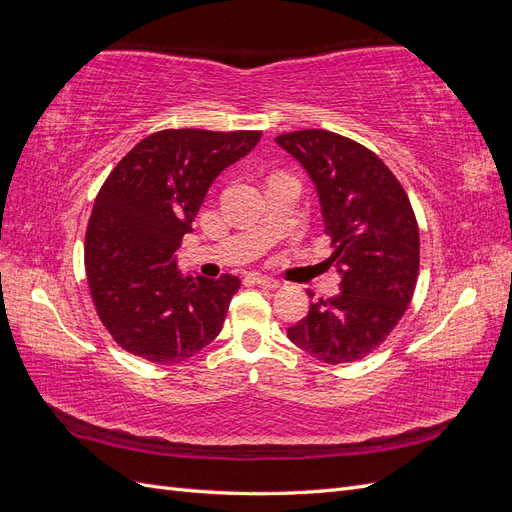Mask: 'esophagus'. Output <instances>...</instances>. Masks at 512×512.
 <instances>
[{"label":"esophagus","mask_w":512,"mask_h":512,"mask_svg":"<svg viewBox=\"0 0 512 512\" xmlns=\"http://www.w3.org/2000/svg\"><path fill=\"white\" fill-rule=\"evenodd\" d=\"M252 282H254L256 286H260V288H269V290H275V288H280V282H277V280H273V277H267V275H260V273H254V275H252Z\"/></svg>","instance_id":"1"}]
</instances>
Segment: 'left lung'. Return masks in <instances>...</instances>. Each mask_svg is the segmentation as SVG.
<instances>
[{
	"mask_svg": "<svg viewBox=\"0 0 512 512\" xmlns=\"http://www.w3.org/2000/svg\"><path fill=\"white\" fill-rule=\"evenodd\" d=\"M275 143L314 181L342 292L318 299L288 329L318 361L352 363L376 350L412 301L418 226L406 190L374 151L329 130L280 134ZM312 297V292H309Z\"/></svg>",
	"mask_w": 512,
	"mask_h": 512,
	"instance_id": "obj_1",
	"label": "left lung"
}]
</instances>
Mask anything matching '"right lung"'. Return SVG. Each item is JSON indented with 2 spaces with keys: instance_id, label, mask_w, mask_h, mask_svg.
Returning a JSON list of instances; mask_svg holds the SVG:
<instances>
[{
  "instance_id": "1",
  "label": "right lung",
  "mask_w": 512,
  "mask_h": 512,
  "mask_svg": "<svg viewBox=\"0 0 512 512\" xmlns=\"http://www.w3.org/2000/svg\"><path fill=\"white\" fill-rule=\"evenodd\" d=\"M258 141L252 130H162L106 177L87 224L85 269L96 312L123 350L179 363L222 331L239 277H183L175 252L215 177Z\"/></svg>"
}]
</instances>
